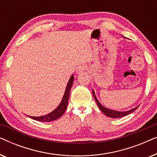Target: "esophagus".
Instances as JSON below:
<instances>
[{
  "instance_id": "obj_1",
  "label": "esophagus",
  "mask_w": 157,
  "mask_h": 157,
  "mask_svg": "<svg viewBox=\"0 0 157 157\" xmlns=\"http://www.w3.org/2000/svg\"><path fill=\"white\" fill-rule=\"evenodd\" d=\"M86 66H84V65L78 66L76 68V73H77V74H80V73H82L83 71H84L86 70Z\"/></svg>"
}]
</instances>
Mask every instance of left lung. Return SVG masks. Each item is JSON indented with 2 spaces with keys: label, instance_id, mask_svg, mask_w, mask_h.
Listing matches in <instances>:
<instances>
[{
  "label": "left lung",
  "instance_id": "8db88e82",
  "mask_svg": "<svg viewBox=\"0 0 157 157\" xmlns=\"http://www.w3.org/2000/svg\"><path fill=\"white\" fill-rule=\"evenodd\" d=\"M92 94H93L94 99H95V101H96V104H97L98 108L100 109V110L105 115H106L107 117H111V118H121V117H125V116L129 114V113H132L133 111H134L139 107V106H136L133 109H131V110L127 111H117L111 110V109H109L106 108V107L103 106L102 105L100 104V102L98 101L97 98H96V96L95 95V93H94V90L92 91Z\"/></svg>",
  "mask_w": 157,
  "mask_h": 157
}]
</instances>
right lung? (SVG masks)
<instances>
[{"instance_id":"obj_1","label":"right lung","mask_w":157,"mask_h":157,"mask_svg":"<svg viewBox=\"0 0 157 157\" xmlns=\"http://www.w3.org/2000/svg\"><path fill=\"white\" fill-rule=\"evenodd\" d=\"M74 76H71V78L68 81V84L66 86L65 93H64L63 97L62 98L61 102L60 103L59 106L55 109L54 111H53L52 112H51L48 114H46L45 116H42V117H29L31 119L38 121H43V122H48V121H52L54 120H56L61 117L63 114V113L65 112L66 108H67L68 101V98H69V94L70 91L71 89V86L73 85V82H74Z\"/></svg>"}]
</instances>
